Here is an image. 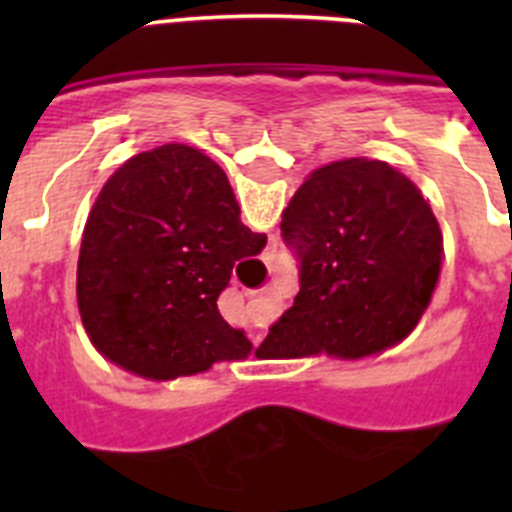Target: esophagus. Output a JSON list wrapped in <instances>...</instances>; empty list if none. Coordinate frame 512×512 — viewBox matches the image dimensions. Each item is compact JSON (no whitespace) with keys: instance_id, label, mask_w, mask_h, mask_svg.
Listing matches in <instances>:
<instances>
[{"instance_id":"obj_1","label":"esophagus","mask_w":512,"mask_h":512,"mask_svg":"<svg viewBox=\"0 0 512 512\" xmlns=\"http://www.w3.org/2000/svg\"><path fill=\"white\" fill-rule=\"evenodd\" d=\"M241 325H246V320H241Z\"/></svg>"}]
</instances>
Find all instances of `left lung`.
<instances>
[{
  "label": "left lung",
  "mask_w": 512,
  "mask_h": 512,
  "mask_svg": "<svg viewBox=\"0 0 512 512\" xmlns=\"http://www.w3.org/2000/svg\"><path fill=\"white\" fill-rule=\"evenodd\" d=\"M282 235L300 256V292L256 356H377L405 341L431 305L441 225L387 161L341 158L310 171L282 212Z\"/></svg>",
  "instance_id": "obj_1"
}]
</instances>
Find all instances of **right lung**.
I'll use <instances>...</instances> for the list:
<instances>
[{
    "label": "right lung",
    "mask_w": 512,
    "mask_h": 512,
    "mask_svg": "<svg viewBox=\"0 0 512 512\" xmlns=\"http://www.w3.org/2000/svg\"><path fill=\"white\" fill-rule=\"evenodd\" d=\"M264 233L241 223L228 176L200 148L135 153L89 210L76 302L99 354L135 377L169 382L241 361L253 343L217 310L235 261Z\"/></svg>",
    "instance_id": "add662e5"
}]
</instances>
